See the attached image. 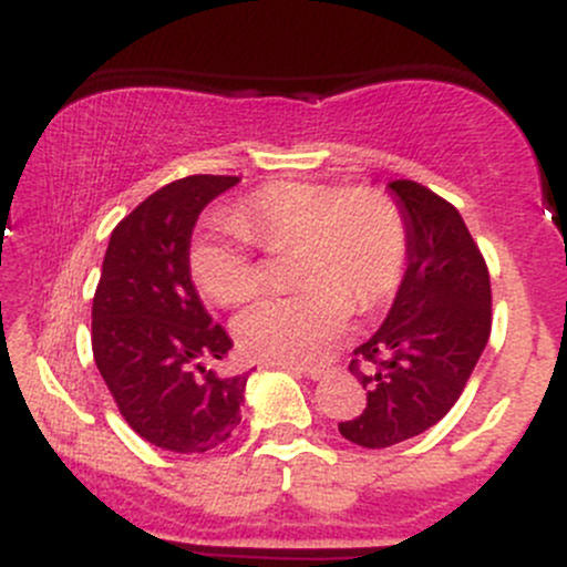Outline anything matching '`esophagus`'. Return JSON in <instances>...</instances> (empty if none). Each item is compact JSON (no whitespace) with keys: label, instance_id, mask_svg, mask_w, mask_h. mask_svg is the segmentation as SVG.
Returning a JSON list of instances; mask_svg holds the SVG:
<instances>
[{"label":"esophagus","instance_id":"34e87169","mask_svg":"<svg viewBox=\"0 0 567 567\" xmlns=\"http://www.w3.org/2000/svg\"><path fill=\"white\" fill-rule=\"evenodd\" d=\"M282 370H288V373H298V375H306V379L311 381H320L328 370H324L322 365H277Z\"/></svg>","mask_w":567,"mask_h":567}]
</instances>
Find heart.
<instances>
[{
  "mask_svg": "<svg viewBox=\"0 0 567 567\" xmlns=\"http://www.w3.org/2000/svg\"><path fill=\"white\" fill-rule=\"evenodd\" d=\"M247 239L269 252L298 245L292 282L301 292L261 298L234 322L247 354L282 365L317 360L343 333L354 298L362 309L381 303L408 261L405 220L383 194L275 184L194 239L192 277L213 301L234 306L256 292L258 266Z\"/></svg>",
  "mask_w": 567,
  "mask_h": 567,
  "instance_id": "obj_1",
  "label": "heart"
}]
</instances>
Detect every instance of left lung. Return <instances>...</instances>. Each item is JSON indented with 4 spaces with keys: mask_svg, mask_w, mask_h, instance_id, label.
Returning a JSON list of instances; mask_svg holds the SVG:
<instances>
[{
    "mask_svg": "<svg viewBox=\"0 0 567 567\" xmlns=\"http://www.w3.org/2000/svg\"><path fill=\"white\" fill-rule=\"evenodd\" d=\"M386 188L405 220L408 269L349 365L368 405L338 432L362 447H392L445 419L491 336V277L461 213L413 181Z\"/></svg>",
    "mask_w": 567,
    "mask_h": 567,
    "instance_id": "left-lung-1",
    "label": "left lung"
}]
</instances>
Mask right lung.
Wrapping results in <instances>:
<instances>
[{
	"label": "right lung",
	"mask_w": 567,
	"mask_h": 567,
	"mask_svg": "<svg viewBox=\"0 0 567 567\" xmlns=\"http://www.w3.org/2000/svg\"><path fill=\"white\" fill-rule=\"evenodd\" d=\"M188 175L162 186L112 231L93 298V357L135 434L162 451L207 453L243 421L247 375H218L231 338L192 282L188 247L199 213L237 186Z\"/></svg>",
	"instance_id": "right-lung-1"
}]
</instances>
